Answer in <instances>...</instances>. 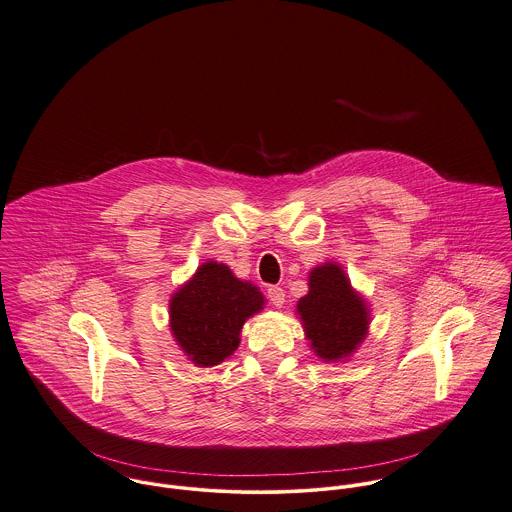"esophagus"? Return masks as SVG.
<instances>
[{
  "label": "esophagus",
  "instance_id": "esophagus-1",
  "mask_svg": "<svg viewBox=\"0 0 512 512\" xmlns=\"http://www.w3.org/2000/svg\"><path fill=\"white\" fill-rule=\"evenodd\" d=\"M267 296H269V300H271L273 306H277V308L283 306L284 290L281 286H269V288H267Z\"/></svg>",
  "mask_w": 512,
  "mask_h": 512
}]
</instances>
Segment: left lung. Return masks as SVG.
I'll return each instance as SVG.
<instances>
[{"mask_svg":"<svg viewBox=\"0 0 512 512\" xmlns=\"http://www.w3.org/2000/svg\"><path fill=\"white\" fill-rule=\"evenodd\" d=\"M310 290L298 300V314L316 355L326 361L347 357L365 340L369 318L361 296L351 290L336 263L310 273Z\"/></svg>","mask_w":512,"mask_h":512,"instance_id":"left-lung-1","label":"left lung"}]
</instances>
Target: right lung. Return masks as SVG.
Masks as SVG:
<instances>
[{"label":"right lung","instance_id":"right-lung-1","mask_svg":"<svg viewBox=\"0 0 512 512\" xmlns=\"http://www.w3.org/2000/svg\"><path fill=\"white\" fill-rule=\"evenodd\" d=\"M263 304L257 286L235 279L226 265L208 261L172 296V334L196 365L212 367L237 349L245 320Z\"/></svg>","mask_w":512,"mask_h":512}]
</instances>
